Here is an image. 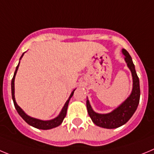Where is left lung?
Here are the masks:
<instances>
[{
    "instance_id": "1",
    "label": "left lung",
    "mask_w": 154,
    "mask_h": 154,
    "mask_svg": "<svg viewBox=\"0 0 154 154\" xmlns=\"http://www.w3.org/2000/svg\"><path fill=\"white\" fill-rule=\"evenodd\" d=\"M122 52L125 56V61L127 62V66L132 73L133 90L130 97L117 109L106 114L95 113L91 108L89 100H87V112L90 117L97 126L103 128L114 129L125 124L135 113L140 102V90L139 77L137 74L131 55L125 49L122 50Z\"/></svg>"
}]
</instances>
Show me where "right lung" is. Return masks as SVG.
I'll use <instances>...</instances> for the list:
<instances>
[{"instance_id": "right-lung-1", "label": "right lung", "mask_w": 154, "mask_h": 154, "mask_svg": "<svg viewBox=\"0 0 154 154\" xmlns=\"http://www.w3.org/2000/svg\"><path fill=\"white\" fill-rule=\"evenodd\" d=\"M23 54H22V56L20 57V59H21L22 57H23ZM19 63H20V62H19ZM19 63H18V65L17 66L16 70H15V72H14V77H13V78H12V80H11L12 99H13L14 104V106H15V108H16V110H17V113H18L20 117H21L24 120V121L27 122L29 125L32 126V127H36V128H37V129H41V130H49V129L54 128V127H58L59 125H60L62 122H63L64 117H66L69 101H70V99L71 98V97L74 95V91L71 93L70 97H69V99L67 100V102H66V103L64 104V106H63L61 112H60V113L59 114V116H58V117H57L56 118L53 119V120H45V121H44V120H38V119H35V118H33V117H29V116H27V115L26 114V113H24L23 110H22L21 108H20L18 105L17 104L16 101H15V98H14V78H15V75H16V74H17V69H18Z\"/></svg>"}]
</instances>
